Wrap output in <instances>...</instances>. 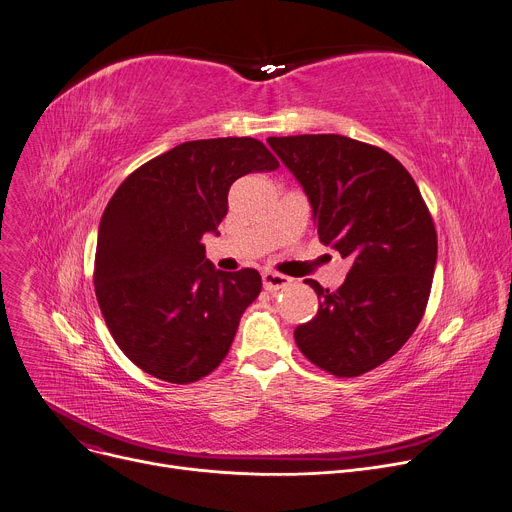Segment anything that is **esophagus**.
Wrapping results in <instances>:
<instances>
[{
  "instance_id": "esophagus-1",
  "label": "esophagus",
  "mask_w": 512,
  "mask_h": 512,
  "mask_svg": "<svg viewBox=\"0 0 512 512\" xmlns=\"http://www.w3.org/2000/svg\"><path fill=\"white\" fill-rule=\"evenodd\" d=\"M263 288L267 290V292H277V290H282V288H286V286H290L292 284V280L288 275H282V273H275V271H263Z\"/></svg>"
}]
</instances>
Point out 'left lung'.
<instances>
[{
    "label": "left lung",
    "instance_id": "8db88e82",
    "mask_svg": "<svg viewBox=\"0 0 512 512\" xmlns=\"http://www.w3.org/2000/svg\"><path fill=\"white\" fill-rule=\"evenodd\" d=\"M269 147L310 200L318 241L351 259L343 286L318 296L296 327L298 349L337 378L388 361L425 316L437 263L433 216L404 165L341 134L271 136Z\"/></svg>",
    "mask_w": 512,
    "mask_h": 512
}]
</instances>
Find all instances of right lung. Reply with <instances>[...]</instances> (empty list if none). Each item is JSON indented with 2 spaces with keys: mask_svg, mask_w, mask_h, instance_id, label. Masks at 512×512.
Returning <instances> with one entry per match:
<instances>
[{
  "mask_svg": "<svg viewBox=\"0 0 512 512\" xmlns=\"http://www.w3.org/2000/svg\"><path fill=\"white\" fill-rule=\"evenodd\" d=\"M277 167L257 138H206L147 161L110 198L98 230L96 298L116 345L153 378L192 384L226 357L261 275L216 271L202 237L226 216L232 183Z\"/></svg>",
  "mask_w": 512,
  "mask_h": 512,
  "instance_id": "obj_1",
  "label": "right lung"
}]
</instances>
